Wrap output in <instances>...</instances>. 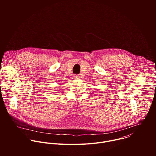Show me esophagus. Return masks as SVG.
Listing matches in <instances>:
<instances>
[{
  "instance_id": "obj_1",
  "label": "esophagus",
  "mask_w": 156,
  "mask_h": 156,
  "mask_svg": "<svg viewBox=\"0 0 156 156\" xmlns=\"http://www.w3.org/2000/svg\"><path fill=\"white\" fill-rule=\"evenodd\" d=\"M74 78L75 79H79L80 78V76L78 75H75L74 76Z\"/></svg>"
}]
</instances>
